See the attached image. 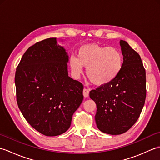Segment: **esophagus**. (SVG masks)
I'll return each instance as SVG.
<instances>
[{
	"mask_svg": "<svg viewBox=\"0 0 160 160\" xmlns=\"http://www.w3.org/2000/svg\"><path fill=\"white\" fill-rule=\"evenodd\" d=\"M89 89H83V96L84 98H87L89 96Z\"/></svg>",
	"mask_w": 160,
	"mask_h": 160,
	"instance_id": "esophagus-1",
	"label": "esophagus"
}]
</instances>
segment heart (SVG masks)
Segmentation results:
<instances>
[{"label": "heart", "mask_w": 160, "mask_h": 160, "mask_svg": "<svg viewBox=\"0 0 160 160\" xmlns=\"http://www.w3.org/2000/svg\"><path fill=\"white\" fill-rule=\"evenodd\" d=\"M69 63L75 76L79 77L82 73L83 67H87L89 80L101 86L118 76L123 65V58L117 48L90 43L80 47L77 57L71 56Z\"/></svg>", "instance_id": "1"}]
</instances>
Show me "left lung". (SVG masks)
Masks as SVG:
<instances>
[{
    "instance_id": "8db88e82",
    "label": "left lung",
    "mask_w": 160,
    "mask_h": 160,
    "mask_svg": "<svg viewBox=\"0 0 160 160\" xmlns=\"http://www.w3.org/2000/svg\"><path fill=\"white\" fill-rule=\"evenodd\" d=\"M122 69L110 82L91 90L96 104L95 119L100 131L110 135L127 132L137 122L144 105L146 71L140 55L121 40Z\"/></svg>"
}]
</instances>
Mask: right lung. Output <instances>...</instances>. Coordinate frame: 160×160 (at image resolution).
Masks as SVG:
<instances>
[{"instance_id":"1","label":"right lung","mask_w":160,"mask_h":160,"mask_svg":"<svg viewBox=\"0 0 160 160\" xmlns=\"http://www.w3.org/2000/svg\"><path fill=\"white\" fill-rule=\"evenodd\" d=\"M69 56L56 38L36 42L23 54L15 84L19 109L32 127L46 136H56L71 126L83 100V85L68 76Z\"/></svg>"}]
</instances>
